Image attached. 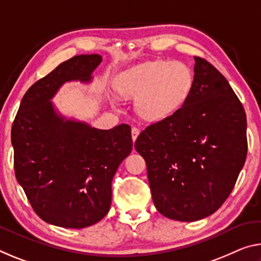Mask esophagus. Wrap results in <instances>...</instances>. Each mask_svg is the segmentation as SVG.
Returning a JSON list of instances; mask_svg holds the SVG:
<instances>
[{"label":"esophagus","mask_w":261,"mask_h":261,"mask_svg":"<svg viewBox=\"0 0 261 261\" xmlns=\"http://www.w3.org/2000/svg\"><path fill=\"white\" fill-rule=\"evenodd\" d=\"M139 132H140V131H139V129H137V127H132L131 136H132V140H134V142H136V139H137Z\"/></svg>","instance_id":"esophagus-1"}]
</instances>
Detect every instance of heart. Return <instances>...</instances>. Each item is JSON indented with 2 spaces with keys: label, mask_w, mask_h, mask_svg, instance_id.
<instances>
[{
  "label": "heart",
  "mask_w": 261,
  "mask_h": 261,
  "mask_svg": "<svg viewBox=\"0 0 261 261\" xmlns=\"http://www.w3.org/2000/svg\"><path fill=\"white\" fill-rule=\"evenodd\" d=\"M115 87L121 96L136 98L140 117L158 122L182 108L192 92L193 74L181 61L152 60L122 72Z\"/></svg>",
  "instance_id": "b5f03b06"
}]
</instances>
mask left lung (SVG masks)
<instances>
[{"mask_svg":"<svg viewBox=\"0 0 261 261\" xmlns=\"http://www.w3.org/2000/svg\"><path fill=\"white\" fill-rule=\"evenodd\" d=\"M193 88L176 114L140 132L152 198L165 217L194 222L230 195L246 159V115L226 79L195 57Z\"/></svg>","mask_w":261,"mask_h":261,"instance_id":"1","label":"left lung"}]
</instances>
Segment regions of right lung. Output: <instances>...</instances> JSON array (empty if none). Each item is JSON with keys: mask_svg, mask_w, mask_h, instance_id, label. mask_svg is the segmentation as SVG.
<instances>
[{"mask_svg": "<svg viewBox=\"0 0 261 261\" xmlns=\"http://www.w3.org/2000/svg\"><path fill=\"white\" fill-rule=\"evenodd\" d=\"M100 55L75 56L29 88L12 124L15 174L32 208L49 224L82 229L111 204V181L132 151L131 127L101 130L66 117L51 100L66 82L90 84Z\"/></svg>", "mask_w": 261, "mask_h": 261, "instance_id": "1", "label": "right lung"}]
</instances>
